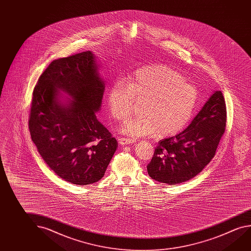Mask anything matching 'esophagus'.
Instances as JSON below:
<instances>
[{
	"label": "esophagus",
	"instance_id": "obj_1",
	"mask_svg": "<svg viewBox=\"0 0 251 251\" xmlns=\"http://www.w3.org/2000/svg\"><path fill=\"white\" fill-rule=\"evenodd\" d=\"M135 143V140L131 139V138H127V137H121L119 138V144H129Z\"/></svg>",
	"mask_w": 251,
	"mask_h": 251
}]
</instances>
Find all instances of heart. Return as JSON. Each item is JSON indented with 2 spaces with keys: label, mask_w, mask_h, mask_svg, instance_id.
<instances>
[{
  "label": "heart",
  "mask_w": 251,
  "mask_h": 251,
  "mask_svg": "<svg viewBox=\"0 0 251 251\" xmlns=\"http://www.w3.org/2000/svg\"><path fill=\"white\" fill-rule=\"evenodd\" d=\"M135 100H144L143 117L127 120L122 132L132 138H165L177 135L188 124L197 107L199 92L177 71L164 65H151L136 70L126 83L112 84L107 95L112 119L122 122L127 118Z\"/></svg>",
  "instance_id": "1"
}]
</instances>
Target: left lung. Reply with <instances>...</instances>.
Wrapping results in <instances>:
<instances>
[{"label": "left lung", "mask_w": 251, "mask_h": 251, "mask_svg": "<svg viewBox=\"0 0 251 251\" xmlns=\"http://www.w3.org/2000/svg\"><path fill=\"white\" fill-rule=\"evenodd\" d=\"M226 122L225 99L216 91L184 131L158 143L147 165L150 177L167 185L195 177L213 159Z\"/></svg>", "instance_id": "8db88e82"}]
</instances>
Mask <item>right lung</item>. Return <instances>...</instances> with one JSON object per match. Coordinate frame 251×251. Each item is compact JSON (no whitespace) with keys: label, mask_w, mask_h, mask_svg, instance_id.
Returning a JSON list of instances; mask_svg holds the SVG:
<instances>
[{"label":"right lung","mask_w":251,"mask_h":251,"mask_svg":"<svg viewBox=\"0 0 251 251\" xmlns=\"http://www.w3.org/2000/svg\"><path fill=\"white\" fill-rule=\"evenodd\" d=\"M90 50L53 60L34 88L31 139L50 168L64 180L89 185L102 178L118 144L96 118L104 82ZM74 99L62 105L58 90Z\"/></svg>","instance_id":"right-lung-1"}]
</instances>
